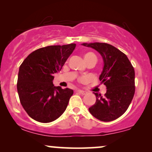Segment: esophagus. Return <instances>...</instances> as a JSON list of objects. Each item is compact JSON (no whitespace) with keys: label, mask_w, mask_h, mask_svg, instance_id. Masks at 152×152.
<instances>
[{"label":"esophagus","mask_w":152,"mask_h":152,"mask_svg":"<svg viewBox=\"0 0 152 152\" xmlns=\"http://www.w3.org/2000/svg\"><path fill=\"white\" fill-rule=\"evenodd\" d=\"M78 93L82 94V95H86V94L87 93V92L84 91V90H78Z\"/></svg>","instance_id":"1"}]
</instances>
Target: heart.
Wrapping results in <instances>:
<instances>
[{
	"label": "heart",
	"mask_w": 152,
	"mask_h": 152,
	"mask_svg": "<svg viewBox=\"0 0 152 152\" xmlns=\"http://www.w3.org/2000/svg\"><path fill=\"white\" fill-rule=\"evenodd\" d=\"M83 58L86 62H87L88 61H90V60L97 61V56H96L93 53H91V52H88V53H86L84 54Z\"/></svg>",
	"instance_id": "b5f03b06"
}]
</instances>
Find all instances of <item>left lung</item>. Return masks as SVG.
<instances>
[{
  "instance_id": "obj_1",
  "label": "left lung",
  "mask_w": 152,
  "mask_h": 152,
  "mask_svg": "<svg viewBox=\"0 0 152 152\" xmlns=\"http://www.w3.org/2000/svg\"><path fill=\"white\" fill-rule=\"evenodd\" d=\"M100 54L104 66L99 79L107 87L104 96L94 93L95 104L89 111L102 121H111L126 112L135 94V70L124 53L104 43H82Z\"/></svg>"
}]
</instances>
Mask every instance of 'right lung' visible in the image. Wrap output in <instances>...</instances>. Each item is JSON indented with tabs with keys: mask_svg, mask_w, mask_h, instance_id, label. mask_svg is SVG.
Instances as JSON below:
<instances>
[{
	"mask_svg": "<svg viewBox=\"0 0 152 152\" xmlns=\"http://www.w3.org/2000/svg\"><path fill=\"white\" fill-rule=\"evenodd\" d=\"M76 45L42 48L29 54L20 65L17 93L23 108L36 121L52 122L66 110L74 91L54 86L53 74L61 71Z\"/></svg>",
	"mask_w": 152,
	"mask_h": 152,
	"instance_id": "1",
	"label": "right lung"
}]
</instances>
